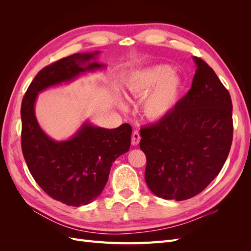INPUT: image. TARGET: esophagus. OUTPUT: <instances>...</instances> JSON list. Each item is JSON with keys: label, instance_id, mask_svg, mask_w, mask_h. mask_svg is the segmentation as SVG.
I'll use <instances>...</instances> for the list:
<instances>
[{"label": "esophagus", "instance_id": "1", "mask_svg": "<svg viewBox=\"0 0 251 251\" xmlns=\"http://www.w3.org/2000/svg\"><path fill=\"white\" fill-rule=\"evenodd\" d=\"M140 135L138 131H134L132 135V144L133 146H137V144L140 142Z\"/></svg>", "mask_w": 251, "mask_h": 251}]
</instances>
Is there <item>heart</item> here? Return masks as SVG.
I'll return each mask as SVG.
<instances>
[{
	"mask_svg": "<svg viewBox=\"0 0 251 251\" xmlns=\"http://www.w3.org/2000/svg\"><path fill=\"white\" fill-rule=\"evenodd\" d=\"M181 86V78L172 73L171 67L158 65L134 73L126 82V90L134 98L147 95L142 102L143 115L151 121H158L168 116L175 108ZM120 107L126 109V105L121 102Z\"/></svg>",
	"mask_w": 251,
	"mask_h": 251,
	"instance_id": "b5f03b06",
	"label": "heart"
}]
</instances>
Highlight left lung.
Wrapping results in <instances>:
<instances>
[{"label": "left lung", "instance_id": "1", "mask_svg": "<svg viewBox=\"0 0 251 251\" xmlns=\"http://www.w3.org/2000/svg\"><path fill=\"white\" fill-rule=\"evenodd\" d=\"M193 58L191 90L168 116L140 130L144 178L151 193L166 200L200 194L222 170L232 142L229 92L203 59Z\"/></svg>", "mask_w": 251, "mask_h": 251}]
</instances>
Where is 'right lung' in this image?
I'll list each match as a JSON object with an SVG mask.
<instances>
[{
	"instance_id": "add662e5",
	"label": "right lung",
	"mask_w": 251,
	"mask_h": 251,
	"mask_svg": "<svg viewBox=\"0 0 251 251\" xmlns=\"http://www.w3.org/2000/svg\"><path fill=\"white\" fill-rule=\"evenodd\" d=\"M98 54L75 53L45 67L22 101V151L30 174L51 198L69 206L87 205L101 194L113 162L130 150L132 126L104 128L86 121L70 139L55 141L37 123L34 104L45 89L105 68L96 62Z\"/></svg>"
}]
</instances>
